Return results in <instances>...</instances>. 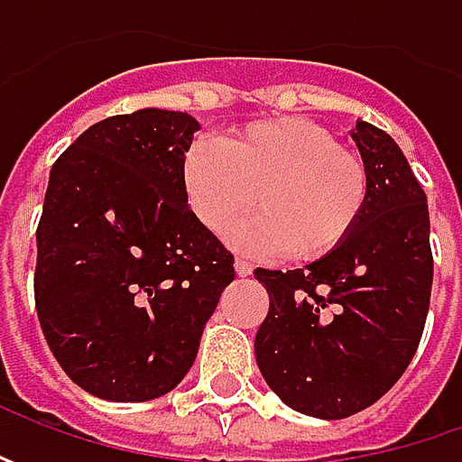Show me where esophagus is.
Here are the masks:
<instances>
[{"label": "esophagus", "instance_id": "obj_1", "mask_svg": "<svg viewBox=\"0 0 462 462\" xmlns=\"http://www.w3.org/2000/svg\"><path fill=\"white\" fill-rule=\"evenodd\" d=\"M234 270H236V275L239 277H249L254 273L252 262H246V259H236V262H234Z\"/></svg>", "mask_w": 462, "mask_h": 462}]
</instances>
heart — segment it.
Segmentation results:
<instances>
[{"label":"heart","instance_id":"obj_1","mask_svg":"<svg viewBox=\"0 0 462 462\" xmlns=\"http://www.w3.org/2000/svg\"><path fill=\"white\" fill-rule=\"evenodd\" d=\"M180 180L195 218L221 234L234 228L244 252L316 259L352 234L367 200L363 159L300 117H262L236 128L223 143L200 138L182 156Z\"/></svg>","mask_w":462,"mask_h":462}]
</instances>
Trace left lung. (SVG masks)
Listing matches in <instances>:
<instances>
[{"mask_svg": "<svg viewBox=\"0 0 462 462\" xmlns=\"http://www.w3.org/2000/svg\"><path fill=\"white\" fill-rule=\"evenodd\" d=\"M367 169L357 226L306 270H262L270 310L254 339L262 378L285 406L345 419L393 388L417 352L432 293L427 195L399 143L357 120Z\"/></svg>", "mask_w": 462, "mask_h": 462, "instance_id": "left-lung-1", "label": "left lung"}]
</instances>
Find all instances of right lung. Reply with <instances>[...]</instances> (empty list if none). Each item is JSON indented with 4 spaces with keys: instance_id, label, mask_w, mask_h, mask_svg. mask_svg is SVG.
I'll return each instance as SVG.
<instances>
[{
    "instance_id": "1",
    "label": "right lung",
    "mask_w": 462,
    "mask_h": 462,
    "mask_svg": "<svg viewBox=\"0 0 462 462\" xmlns=\"http://www.w3.org/2000/svg\"><path fill=\"white\" fill-rule=\"evenodd\" d=\"M200 123L143 107L95 123L59 156L38 223L35 306L66 375L105 401L177 388L234 280V254L180 180Z\"/></svg>"
}]
</instances>
